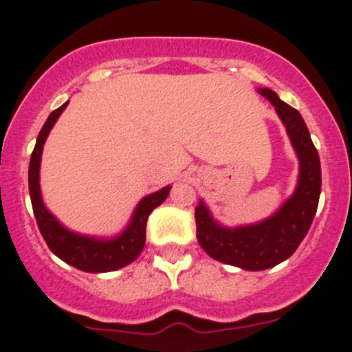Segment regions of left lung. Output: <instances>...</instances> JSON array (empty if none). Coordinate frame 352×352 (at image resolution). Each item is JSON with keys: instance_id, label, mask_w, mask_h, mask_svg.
I'll use <instances>...</instances> for the list:
<instances>
[{"instance_id": "1", "label": "left lung", "mask_w": 352, "mask_h": 352, "mask_svg": "<svg viewBox=\"0 0 352 352\" xmlns=\"http://www.w3.org/2000/svg\"><path fill=\"white\" fill-rule=\"evenodd\" d=\"M258 94L276 107L300 160L296 190L271 218L239 228L218 225L202 201L196 206L199 245L209 257L245 271L274 267L294 254L314 221L322 187L320 158L301 113L269 88H258Z\"/></svg>"}]
</instances>
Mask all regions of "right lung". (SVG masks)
Listing matches in <instances>:
<instances>
[{
	"label": "right lung",
	"mask_w": 352,
	"mask_h": 352,
	"mask_svg": "<svg viewBox=\"0 0 352 352\" xmlns=\"http://www.w3.org/2000/svg\"><path fill=\"white\" fill-rule=\"evenodd\" d=\"M66 104L52 110L47 117L45 124L38 133L37 143L30 156V165H28V190H30L32 208H34L35 219H37L38 230L44 236L45 243L51 248L52 254L58 255L61 261L73 267L85 272H110L116 269L124 267L131 264L134 258L143 250L146 242V221L155 208H158L166 196H168L172 187L166 186L160 189L158 192L150 194L143 197L134 209V214L131 218L129 226L116 239H94V236L78 235L65 228L42 202L41 184H38V170H41V156L44 150V143L51 133L52 126L59 119Z\"/></svg>",
	"instance_id": "right-lung-1"
}]
</instances>
